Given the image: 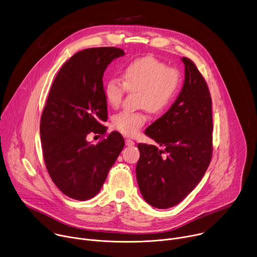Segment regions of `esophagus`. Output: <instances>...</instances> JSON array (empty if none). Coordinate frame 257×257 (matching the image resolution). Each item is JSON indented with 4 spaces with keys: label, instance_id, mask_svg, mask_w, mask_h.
I'll list each match as a JSON object with an SVG mask.
<instances>
[{
    "label": "esophagus",
    "instance_id": "34e87169",
    "mask_svg": "<svg viewBox=\"0 0 257 257\" xmlns=\"http://www.w3.org/2000/svg\"><path fill=\"white\" fill-rule=\"evenodd\" d=\"M125 144H126L127 146H133V145L135 144V142H134L133 140H131V139H126V140H125Z\"/></svg>",
    "mask_w": 257,
    "mask_h": 257
}]
</instances>
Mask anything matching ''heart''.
Returning <instances> with one entry per match:
<instances>
[{
  "label": "heart",
  "mask_w": 257,
  "mask_h": 257,
  "mask_svg": "<svg viewBox=\"0 0 257 257\" xmlns=\"http://www.w3.org/2000/svg\"><path fill=\"white\" fill-rule=\"evenodd\" d=\"M181 85L180 72L169 68L154 57H144L130 62L123 72V81L109 78L104 84L107 103L116 107L120 104L125 89L139 91L138 104L154 113L167 109L175 99ZM144 113L121 112L113 117V126L127 136H135L145 124Z\"/></svg>",
  "instance_id": "b5f03b06"
}]
</instances>
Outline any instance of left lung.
<instances>
[{"mask_svg":"<svg viewBox=\"0 0 257 257\" xmlns=\"http://www.w3.org/2000/svg\"><path fill=\"white\" fill-rule=\"evenodd\" d=\"M185 79L175 102L145 130L156 145L139 143L136 178L143 199L169 208L184 199L202 179L211 160V97L194 63L183 57ZM166 153L167 157H162Z\"/></svg>","mask_w":257,"mask_h":257,"instance_id":"obj_1","label":"left lung"}]
</instances>
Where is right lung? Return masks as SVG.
<instances>
[{"label":"right lung","instance_id":"right-lung-1","mask_svg":"<svg viewBox=\"0 0 257 257\" xmlns=\"http://www.w3.org/2000/svg\"><path fill=\"white\" fill-rule=\"evenodd\" d=\"M125 53L117 48L86 49L72 56L51 87L41 120V138L47 170L55 185L68 197L95 196L124 148L113 131L97 144L90 132L104 134L107 120L102 76L108 64Z\"/></svg>","mask_w":257,"mask_h":257}]
</instances>
